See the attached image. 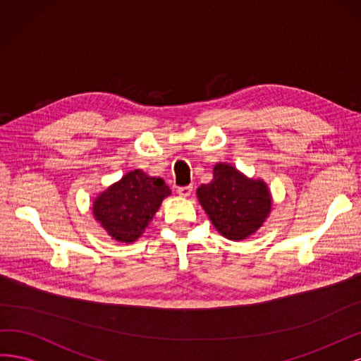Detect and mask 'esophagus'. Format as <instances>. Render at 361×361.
<instances>
[{"mask_svg": "<svg viewBox=\"0 0 361 361\" xmlns=\"http://www.w3.org/2000/svg\"><path fill=\"white\" fill-rule=\"evenodd\" d=\"M192 190H193L192 185H183V188L177 189V193L183 197H189L192 195Z\"/></svg>", "mask_w": 361, "mask_h": 361, "instance_id": "obj_1", "label": "esophagus"}]
</instances>
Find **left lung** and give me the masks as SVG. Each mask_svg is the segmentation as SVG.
<instances>
[{
  "mask_svg": "<svg viewBox=\"0 0 361 361\" xmlns=\"http://www.w3.org/2000/svg\"><path fill=\"white\" fill-rule=\"evenodd\" d=\"M197 201L214 228L232 241L253 235L270 216L273 197L261 178H249L229 164L219 161L213 180L196 190Z\"/></svg>",
  "mask_w": 361,
  "mask_h": 361,
  "instance_id": "left-lung-1",
  "label": "left lung"
}]
</instances>
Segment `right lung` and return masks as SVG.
I'll return each instance as SVG.
<instances>
[{
  "label": "right lung",
  "mask_w": 361,
  "mask_h": 361,
  "mask_svg": "<svg viewBox=\"0 0 361 361\" xmlns=\"http://www.w3.org/2000/svg\"><path fill=\"white\" fill-rule=\"evenodd\" d=\"M169 195L164 180L135 169L96 196L92 214L112 240L135 243Z\"/></svg>",
  "instance_id": "obj_1"
}]
</instances>
